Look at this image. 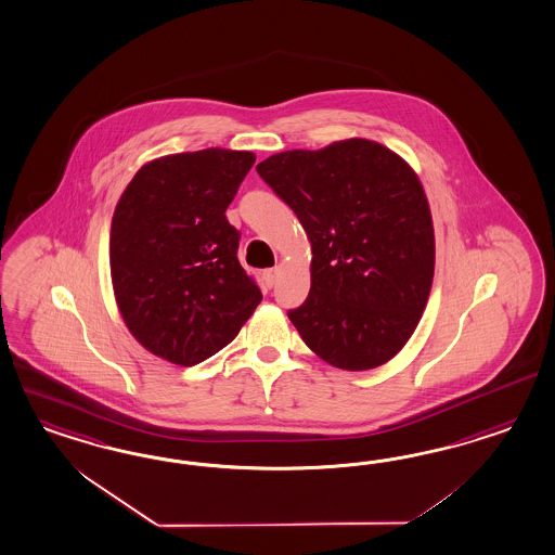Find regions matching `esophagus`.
Instances as JSON below:
<instances>
[{
  "label": "esophagus",
  "mask_w": 555,
  "mask_h": 555,
  "mask_svg": "<svg viewBox=\"0 0 555 555\" xmlns=\"http://www.w3.org/2000/svg\"><path fill=\"white\" fill-rule=\"evenodd\" d=\"M278 278H280V268H273V270H268L263 273V280H266L268 287H273L275 282H278Z\"/></svg>",
  "instance_id": "1"
}]
</instances>
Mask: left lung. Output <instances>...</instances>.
Instances as JSON below:
<instances>
[{
  "label": "left lung",
  "instance_id": "left-lung-1",
  "mask_svg": "<svg viewBox=\"0 0 555 555\" xmlns=\"http://www.w3.org/2000/svg\"><path fill=\"white\" fill-rule=\"evenodd\" d=\"M257 172L312 247L308 300L287 312L301 340L343 371L391 361L434 282V222L415 170L383 143L349 138L273 154Z\"/></svg>",
  "mask_w": 555,
  "mask_h": 555
}]
</instances>
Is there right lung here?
Segmentation results:
<instances>
[{
  "label": "right lung",
  "instance_id": "add662e5",
  "mask_svg": "<svg viewBox=\"0 0 555 555\" xmlns=\"http://www.w3.org/2000/svg\"><path fill=\"white\" fill-rule=\"evenodd\" d=\"M254 162V152L224 147L162 156L143 164L117 201L115 301L131 336L168 363L212 357L261 301L224 215Z\"/></svg>",
  "mask_w": 555,
  "mask_h": 555
}]
</instances>
